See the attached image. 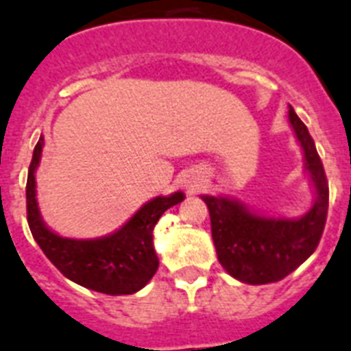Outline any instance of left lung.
Here are the masks:
<instances>
[{
  "mask_svg": "<svg viewBox=\"0 0 351 351\" xmlns=\"http://www.w3.org/2000/svg\"><path fill=\"white\" fill-rule=\"evenodd\" d=\"M290 124L304 153V167L314 182V207L298 220L265 218L223 196H202L210 215L218 261L232 278L249 285L276 283L294 272L317 249L328 215V180L314 138L290 106Z\"/></svg>",
  "mask_w": 351,
  "mask_h": 351,
  "instance_id": "left-lung-1",
  "label": "left lung"
}]
</instances>
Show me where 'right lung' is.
<instances>
[{
	"label": "right lung",
	"mask_w": 351,
	"mask_h": 351,
	"mask_svg": "<svg viewBox=\"0 0 351 351\" xmlns=\"http://www.w3.org/2000/svg\"><path fill=\"white\" fill-rule=\"evenodd\" d=\"M45 138L34 147L27 178V220L34 240L64 278L84 289L110 295L135 294L146 287L158 258L153 249V229L169 207L184 200V193L156 196L136 210L124 227L97 240L61 238L43 223L36 200V167L39 166Z\"/></svg>",
	"instance_id": "obj_1"
}]
</instances>
